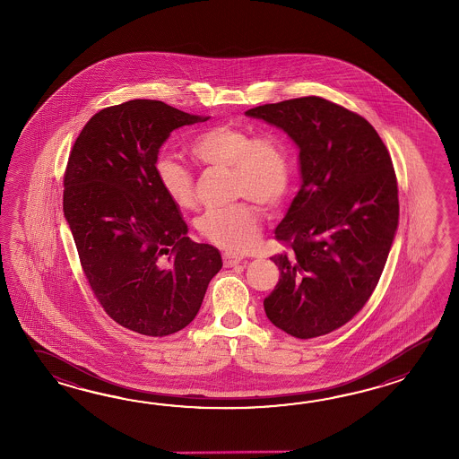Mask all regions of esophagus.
Wrapping results in <instances>:
<instances>
[{
  "mask_svg": "<svg viewBox=\"0 0 459 459\" xmlns=\"http://www.w3.org/2000/svg\"><path fill=\"white\" fill-rule=\"evenodd\" d=\"M223 263H225V267H234V265L243 263V255H238V254L233 253H225L223 254Z\"/></svg>",
  "mask_w": 459,
  "mask_h": 459,
  "instance_id": "obj_1",
  "label": "esophagus"
}]
</instances>
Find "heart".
Here are the masks:
<instances>
[{
	"label": "heart",
	"mask_w": 459,
	"mask_h": 459,
	"mask_svg": "<svg viewBox=\"0 0 459 459\" xmlns=\"http://www.w3.org/2000/svg\"><path fill=\"white\" fill-rule=\"evenodd\" d=\"M188 151L202 166L230 169L233 195L249 198L206 210L196 221L198 231L210 243L230 251L251 249L259 239L263 216L250 200L273 210L292 186V156L287 141L275 133L254 136L246 127L218 125L192 137ZM154 170L159 186L174 205L194 206L195 182L188 169L172 157L159 156Z\"/></svg>",
	"instance_id": "obj_1"
}]
</instances>
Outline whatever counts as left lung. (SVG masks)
<instances>
[{
    "label": "left lung",
    "instance_id": "left-lung-1",
    "mask_svg": "<svg viewBox=\"0 0 459 459\" xmlns=\"http://www.w3.org/2000/svg\"><path fill=\"white\" fill-rule=\"evenodd\" d=\"M281 127L300 149L302 186L275 239L281 279L264 299L271 322L308 340L338 330L369 300L399 225V188L369 121L320 97L246 111Z\"/></svg>",
    "mask_w": 459,
    "mask_h": 459
}]
</instances>
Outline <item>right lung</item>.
<instances>
[{
  "mask_svg": "<svg viewBox=\"0 0 459 459\" xmlns=\"http://www.w3.org/2000/svg\"><path fill=\"white\" fill-rule=\"evenodd\" d=\"M157 100L90 117L64 176V215L103 310L131 332L162 338L196 316L221 254L194 243L157 182L159 149L177 127L206 121Z\"/></svg>",
  "mask_w": 459,
  "mask_h": 459,
  "instance_id": "obj_1",
  "label": "right lung"
}]
</instances>
